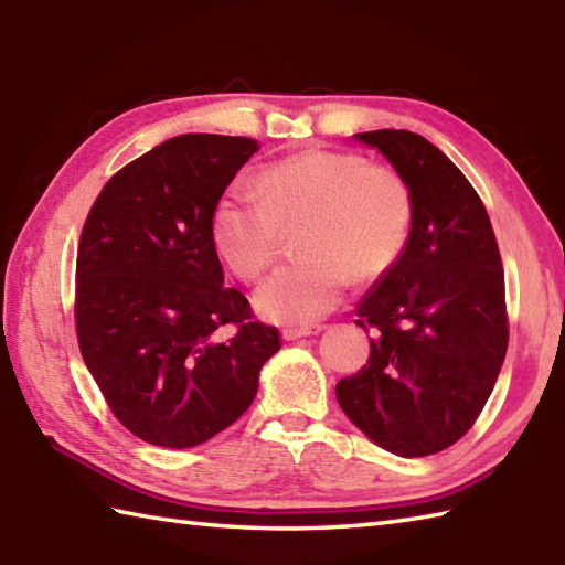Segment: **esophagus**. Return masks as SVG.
Here are the masks:
<instances>
[{
    "instance_id": "obj_1",
    "label": "esophagus",
    "mask_w": 565,
    "mask_h": 565,
    "mask_svg": "<svg viewBox=\"0 0 565 565\" xmlns=\"http://www.w3.org/2000/svg\"><path fill=\"white\" fill-rule=\"evenodd\" d=\"M322 330V326H310V328H286L281 334L284 340H301V338H310V334H318Z\"/></svg>"
}]
</instances>
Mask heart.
<instances>
[{
	"mask_svg": "<svg viewBox=\"0 0 565 565\" xmlns=\"http://www.w3.org/2000/svg\"><path fill=\"white\" fill-rule=\"evenodd\" d=\"M413 215V191L395 170L354 152L310 150L227 191L213 213V243L235 276L257 281L279 255L284 233L303 224V259L255 294L262 318L298 328L338 308L352 276H386L407 247Z\"/></svg>",
	"mask_w": 565,
	"mask_h": 565,
	"instance_id": "heart-1",
	"label": "heart"
}]
</instances>
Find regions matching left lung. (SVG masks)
Segmentation results:
<instances>
[{
  "instance_id": "1",
  "label": "left lung",
  "mask_w": 565,
  "mask_h": 565,
  "mask_svg": "<svg viewBox=\"0 0 565 565\" xmlns=\"http://www.w3.org/2000/svg\"><path fill=\"white\" fill-rule=\"evenodd\" d=\"M413 191L398 264L359 301L366 364L338 383L344 415L391 454L429 456L481 415L505 362V274L488 211L447 154L411 130H369Z\"/></svg>"
}]
</instances>
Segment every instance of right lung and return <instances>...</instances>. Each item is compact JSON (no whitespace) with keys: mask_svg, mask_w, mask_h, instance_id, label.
<instances>
[{"mask_svg":"<svg viewBox=\"0 0 565 565\" xmlns=\"http://www.w3.org/2000/svg\"><path fill=\"white\" fill-rule=\"evenodd\" d=\"M259 150L239 136L186 134L118 170L84 221L75 328L84 364L128 431L189 449L252 405L259 369L281 350L223 286L213 213ZM235 324L221 343L214 330Z\"/></svg>","mask_w":565,"mask_h":565,"instance_id":"add662e5","label":"right lung"}]
</instances>
